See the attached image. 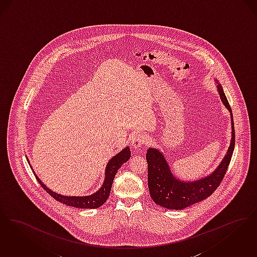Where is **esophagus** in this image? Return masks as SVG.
<instances>
[{
	"mask_svg": "<svg viewBox=\"0 0 257 257\" xmlns=\"http://www.w3.org/2000/svg\"><path fill=\"white\" fill-rule=\"evenodd\" d=\"M146 143H148L147 136L143 134H136V135H134V139L132 141V146L135 150H137L141 146L145 145Z\"/></svg>",
	"mask_w": 257,
	"mask_h": 257,
	"instance_id": "obj_1",
	"label": "esophagus"
}]
</instances>
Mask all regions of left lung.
Returning <instances> with one entry per match:
<instances>
[{
    "label": "left lung",
    "mask_w": 257,
    "mask_h": 257,
    "mask_svg": "<svg viewBox=\"0 0 257 257\" xmlns=\"http://www.w3.org/2000/svg\"><path fill=\"white\" fill-rule=\"evenodd\" d=\"M218 93L225 108L230 113L231 139L222 161L212 173L196 180H183L177 178L168 163L164 154L156 148L147 151L148 186L151 198L157 204L167 208L181 210L208 198L220 185L232 157L235 146L234 123L232 111L223 92L222 85L215 79Z\"/></svg>",
    "instance_id": "8db88e82"
}]
</instances>
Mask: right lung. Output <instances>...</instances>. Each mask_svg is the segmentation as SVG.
Returning <instances> with one entry per match:
<instances>
[{
    "instance_id": "right-lung-1",
    "label": "right lung",
    "mask_w": 257,
    "mask_h": 257,
    "mask_svg": "<svg viewBox=\"0 0 257 257\" xmlns=\"http://www.w3.org/2000/svg\"><path fill=\"white\" fill-rule=\"evenodd\" d=\"M131 150L130 147H125L121 152H119L117 155L110 158V160L107 162L105 171H104V179L102 181V184L98 191L95 193L88 195V196H64L57 194L56 192L52 191L49 187H47L42 180L37 177L34 169L32 167L30 160L27 157V160L34 172V176L37 179V181L40 183V185L46 190L54 199L59 202H62L69 206L77 207V208H85V209H95L102 205L109 197L110 190H111L113 179L115 178L119 168L131 158Z\"/></svg>"
}]
</instances>
